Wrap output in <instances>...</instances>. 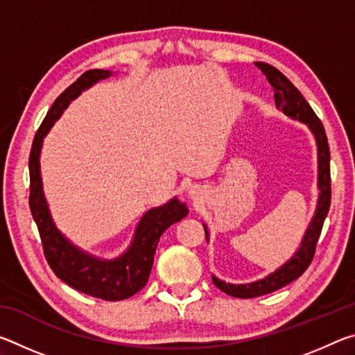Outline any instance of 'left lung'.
<instances>
[{
    "instance_id": "left-lung-1",
    "label": "left lung",
    "mask_w": 355,
    "mask_h": 355,
    "mask_svg": "<svg viewBox=\"0 0 355 355\" xmlns=\"http://www.w3.org/2000/svg\"><path fill=\"white\" fill-rule=\"evenodd\" d=\"M255 65L266 75L268 81L271 83V86L274 89L275 105L282 107V111H284L286 116L307 123L310 130L313 131L318 142V156H320V159H318V163H320V177H318V180H320V182L318 183H320L321 194L320 202H318L315 218L311 220L307 233H305L304 241L300 244V249L294 254L290 261L279 269V271L268 275L266 279L248 285H232L213 277L214 285L218 286L220 291H224L228 296L239 299L257 297L263 296V294L272 293L282 286L291 284L293 280H296L307 271V268L310 266V263L315 257L318 239H320L324 220H326V216L330 208V199H332V189H330V150L326 130H324V125L321 123L320 117H318L315 111L311 110L309 101L304 98V95L299 92V89L294 86L280 70L266 62H255ZM205 235H208L207 230Z\"/></svg>"
}]
</instances>
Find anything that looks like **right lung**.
<instances>
[{
    "label": "right lung",
    "instance_id": "1",
    "mask_svg": "<svg viewBox=\"0 0 355 355\" xmlns=\"http://www.w3.org/2000/svg\"><path fill=\"white\" fill-rule=\"evenodd\" d=\"M110 75L111 71L98 69L84 71L59 95L50 111L46 112L44 122L40 123L34 136L31 153H29V208L39 228L44 255L56 277L89 296L103 300H122L133 296L146 286L161 235L172 224L182 220L188 214V208L173 199L164 207L150 209L139 222L136 238L127 254L114 261H100L75 249L58 232L48 213L44 192H42L39 167L42 139L51 128L53 122L61 116V112L81 91Z\"/></svg>",
    "mask_w": 355,
    "mask_h": 355
}]
</instances>
